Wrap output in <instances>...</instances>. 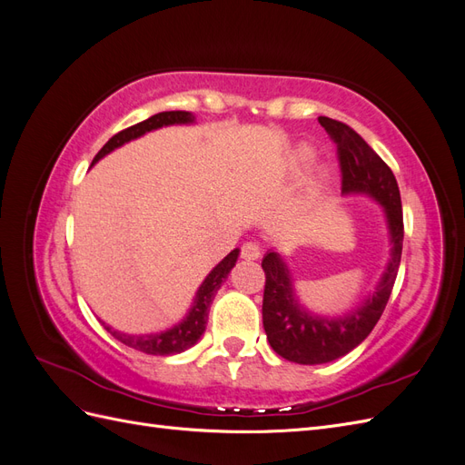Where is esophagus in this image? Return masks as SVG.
I'll use <instances>...</instances> for the list:
<instances>
[{"label":"esophagus","instance_id":"obj_1","mask_svg":"<svg viewBox=\"0 0 465 465\" xmlns=\"http://www.w3.org/2000/svg\"><path fill=\"white\" fill-rule=\"evenodd\" d=\"M260 246L256 244V242H244L242 244V248H241V256L244 258V260H258L260 258Z\"/></svg>","mask_w":465,"mask_h":465}]
</instances>
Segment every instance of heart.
Masks as SVG:
<instances>
[{
  "label": "heart",
  "instance_id": "heart-1",
  "mask_svg": "<svg viewBox=\"0 0 465 465\" xmlns=\"http://www.w3.org/2000/svg\"><path fill=\"white\" fill-rule=\"evenodd\" d=\"M308 157H311V153H308V151H301V154H299V163L308 161Z\"/></svg>",
  "mask_w": 465,
  "mask_h": 465
}]
</instances>
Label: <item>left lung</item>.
Masks as SVG:
<instances>
[{
	"instance_id": "obj_1",
	"label": "left lung",
	"mask_w": 465,
	"mask_h": 465,
	"mask_svg": "<svg viewBox=\"0 0 465 465\" xmlns=\"http://www.w3.org/2000/svg\"><path fill=\"white\" fill-rule=\"evenodd\" d=\"M318 122L337 147L343 193H369L382 203L390 227L391 258L372 299L345 318L328 320L308 314L299 306L289 270L277 252L263 256L265 287L262 316L267 341L279 357L299 364L335 361L367 340L382 316L396 283L403 246L401 198L391 168L347 124L326 116H320Z\"/></svg>"
}]
</instances>
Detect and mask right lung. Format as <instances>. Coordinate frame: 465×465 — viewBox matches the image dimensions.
<instances>
[{"label": "right lung", "instance_id": "right-lung-1", "mask_svg": "<svg viewBox=\"0 0 465 465\" xmlns=\"http://www.w3.org/2000/svg\"><path fill=\"white\" fill-rule=\"evenodd\" d=\"M188 122H193V116L186 110L159 112V114H154V116H151L143 122H139L135 125H130V128L118 132L116 135H112L108 142L104 143V147L96 153V157L93 159V163H96L98 159H103L104 154H108L110 151H114L116 147L132 142V139H135L139 135H143L145 132L163 128V125L188 124ZM236 258H238V250H232L227 258H224L221 263H217L213 267V272H211L205 277L202 287L198 289V294H195V301H193V306L190 308L188 316L182 320L178 326H174L173 330H166V331H161V333H151V335H125V333H120L116 330L108 328L106 323L103 322L104 328L124 345L142 351V353H147V355L166 357V355L182 353V351H186L192 345L198 343L202 333L205 331L209 306H211V302H213L215 292L223 285V281L227 279V275L231 273V270L234 267Z\"/></svg>", "mask_w": 465, "mask_h": 465}]
</instances>
